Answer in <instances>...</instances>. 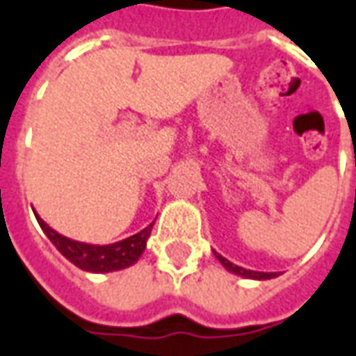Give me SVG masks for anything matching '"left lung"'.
I'll return each instance as SVG.
<instances>
[{
	"instance_id": "1",
	"label": "left lung",
	"mask_w": 356,
	"mask_h": 356,
	"mask_svg": "<svg viewBox=\"0 0 356 356\" xmlns=\"http://www.w3.org/2000/svg\"><path fill=\"white\" fill-rule=\"evenodd\" d=\"M216 257L219 259V263L227 268V270H231V273H234V275H238V276H244V278H252V280H270V278H276V276H278V273H259V270L242 268L238 267V265H234V263L229 261V259H225L223 255H219V254H216Z\"/></svg>"
}]
</instances>
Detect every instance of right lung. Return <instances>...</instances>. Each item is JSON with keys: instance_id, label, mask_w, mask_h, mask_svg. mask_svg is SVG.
Wrapping results in <instances>:
<instances>
[{"instance_id": "1", "label": "right lung", "mask_w": 356, "mask_h": 356, "mask_svg": "<svg viewBox=\"0 0 356 356\" xmlns=\"http://www.w3.org/2000/svg\"><path fill=\"white\" fill-rule=\"evenodd\" d=\"M35 219L42 227V231L47 234V238L53 242V246L57 248L68 261L88 273H112V270L131 267L133 263L139 261V257L145 252L147 240L152 231V225H154L150 223L147 229H143L129 238L114 242V244L95 246V244H86V242H78V240L66 238L63 234H58L38 213H35Z\"/></svg>"}]
</instances>
